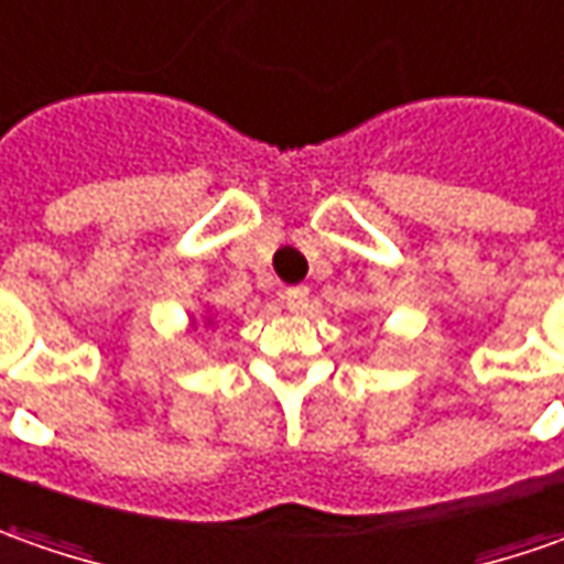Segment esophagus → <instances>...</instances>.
<instances>
[{
  "label": "esophagus",
  "mask_w": 564,
  "mask_h": 564,
  "mask_svg": "<svg viewBox=\"0 0 564 564\" xmlns=\"http://www.w3.org/2000/svg\"><path fill=\"white\" fill-rule=\"evenodd\" d=\"M283 302H286L290 312H305L308 308V286H290L283 293Z\"/></svg>",
  "instance_id": "obj_1"
}]
</instances>
